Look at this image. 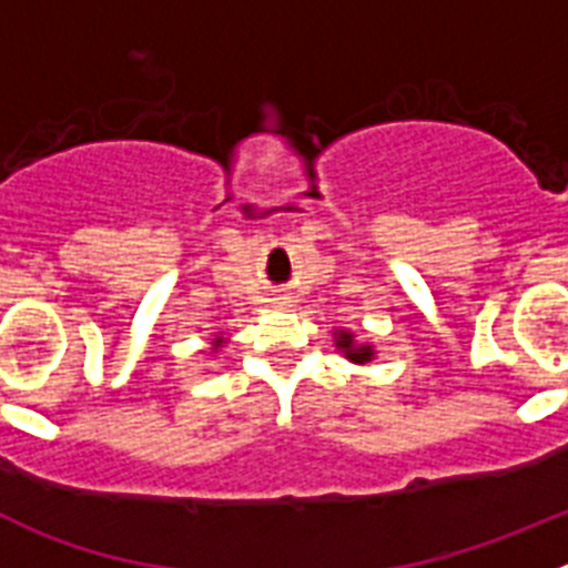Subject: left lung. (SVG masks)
Here are the masks:
<instances>
[{"mask_svg": "<svg viewBox=\"0 0 568 568\" xmlns=\"http://www.w3.org/2000/svg\"><path fill=\"white\" fill-rule=\"evenodd\" d=\"M335 346H338L341 353L353 361V364H369L375 355V349L369 344H355V335L349 333V329H338V333H335Z\"/></svg>", "mask_w": 568, "mask_h": 568, "instance_id": "obj_1", "label": "left lung"}]
</instances>
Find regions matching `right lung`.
I'll return each instance as SVG.
<instances>
[{
  "mask_svg": "<svg viewBox=\"0 0 568 568\" xmlns=\"http://www.w3.org/2000/svg\"><path fill=\"white\" fill-rule=\"evenodd\" d=\"M224 344V338H215L213 341V349H219V346H222Z\"/></svg>",
  "mask_w": 568,
  "mask_h": 568,
  "instance_id": "add662e5",
  "label": "right lung"
}]
</instances>
